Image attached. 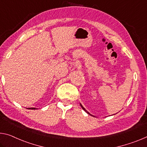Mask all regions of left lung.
I'll list each match as a JSON object with an SVG mask.
<instances>
[{
  "label": "left lung",
  "instance_id": "8db88e82",
  "mask_svg": "<svg viewBox=\"0 0 147 147\" xmlns=\"http://www.w3.org/2000/svg\"><path fill=\"white\" fill-rule=\"evenodd\" d=\"M80 106H81V107H82V109H83V110H84V111H86V113H88V114H89V115H91V116H94V115H91V114H90V113H88V111H86V109H84V107H83V106H82V105H81V104H80Z\"/></svg>",
  "mask_w": 147,
  "mask_h": 147
}]
</instances>
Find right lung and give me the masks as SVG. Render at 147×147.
Listing matches in <instances>:
<instances>
[{
    "label": "right lung",
    "mask_w": 147,
    "mask_h": 147,
    "mask_svg": "<svg viewBox=\"0 0 147 147\" xmlns=\"http://www.w3.org/2000/svg\"><path fill=\"white\" fill-rule=\"evenodd\" d=\"M29 109H32V110H35V109H38L36 108H29Z\"/></svg>",
    "instance_id": "1"
}]
</instances>
